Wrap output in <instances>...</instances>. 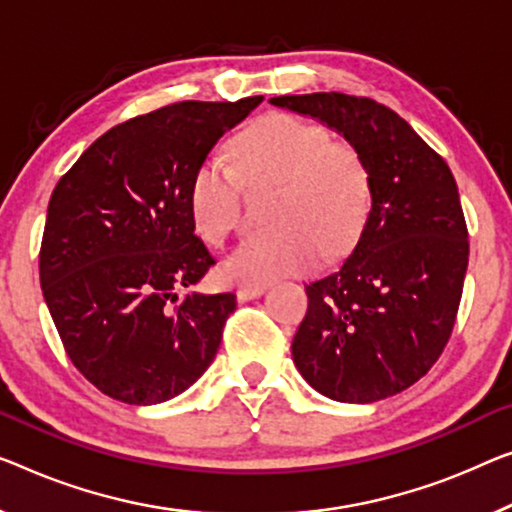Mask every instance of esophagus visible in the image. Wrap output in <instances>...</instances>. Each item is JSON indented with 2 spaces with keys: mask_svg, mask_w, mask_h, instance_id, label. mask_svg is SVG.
Segmentation results:
<instances>
[{
  "mask_svg": "<svg viewBox=\"0 0 512 512\" xmlns=\"http://www.w3.org/2000/svg\"><path fill=\"white\" fill-rule=\"evenodd\" d=\"M264 285H241L236 289V299L239 301H250V299H257V296L264 294Z\"/></svg>",
  "mask_w": 512,
  "mask_h": 512,
  "instance_id": "1",
  "label": "esophagus"
}]
</instances>
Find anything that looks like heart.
Here are the masks:
<instances>
[{"label": "heart", "mask_w": 512, "mask_h": 512, "mask_svg": "<svg viewBox=\"0 0 512 512\" xmlns=\"http://www.w3.org/2000/svg\"><path fill=\"white\" fill-rule=\"evenodd\" d=\"M234 167L211 154L190 181V216L209 246H223L241 223V180L280 186L269 239L241 243L223 262L234 285L303 276L340 257L361 236L372 207V177L352 144L294 114H269L234 142Z\"/></svg>", "instance_id": "obj_1"}]
</instances>
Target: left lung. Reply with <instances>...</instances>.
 Returning <instances> with one entry per match:
<instances>
[{
    "instance_id": "obj_1",
    "label": "left lung",
    "mask_w": 512,
    "mask_h": 512,
    "mask_svg": "<svg viewBox=\"0 0 512 512\" xmlns=\"http://www.w3.org/2000/svg\"><path fill=\"white\" fill-rule=\"evenodd\" d=\"M269 103L340 133L372 177V207L352 255L305 285L294 365L331 400L391 398L437 363L460 308L469 234L451 167L372 98L331 91Z\"/></svg>"
}]
</instances>
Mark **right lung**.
Here are the masks:
<instances>
[{
  "label": "right lung",
  "mask_w": 512,
  "mask_h": 512,
  "mask_svg": "<svg viewBox=\"0 0 512 512\" xmlns=\"http://www.w3.org/2000/svg\"><path fill=\"white\" fill-rule=\"evenodd\" d=\"M262 101L142 114L98 137L52 190L38 257L43 299L75 368L110 398L172 400L216 358L236 296H179L216 264L195 236L190 181Z\"/></svg>",
  "instance_id": "right-lung-1"
}]
</instances>
